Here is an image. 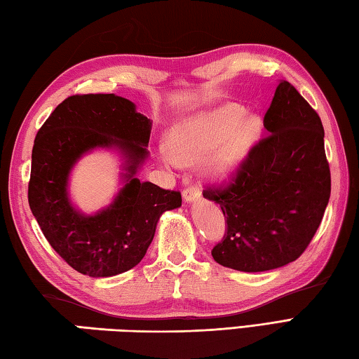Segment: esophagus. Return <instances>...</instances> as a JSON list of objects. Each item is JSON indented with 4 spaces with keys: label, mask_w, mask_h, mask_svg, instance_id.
<instances>
[{
    "label": "esophagus",
    "mask_w": 359,
    "mask_h": 359,
    "mask_svg": "<svg viewBox=\"0 0 359 359\" xmlns=\"http://www.w3.org/2000/svg\"><path fill=\"white\" fill-rule=\"evenodd\" d=\"M201 199V190L199 187H190L184 190V201L185 202H196Z\"/></svg>",
    "instance_id": "esophagus-1"
}]
</instances>
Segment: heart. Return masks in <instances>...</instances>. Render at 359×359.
Returning <instances> with one entry per match:
<instances>
[{
	"label": "heart",
	"mask_w": 359,
	"mask_h": 359,
	"mask_svg": "<svg viewBox=\"0 0 359 359\" xmlns=\"http://www.w3.org/2000/svg\"><path fill=\"white\" fill-rule=\"evenodd\" d=\"M262 133L264 122L257 114H246L237 103H224L175 122L168 132V146H160L157 155L171 169L202 158L207 177L226 180L250 157Z\"/></svg>",
	"instance_id": "1"
}]
</instances>
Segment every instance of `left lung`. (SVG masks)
Returning a JSON list of instances; mask_svg holds the SVG:
<instances>
[{"mask_svg":"<svg viewBox=\"0 0 359 359\" xmlns=\"http://www.w3.org/2000/svg\"><path fill=\"white\" fill-rule=\"evenodd\" d=\"M260 140L226 188L204 198L219 204L227 232L215 262L246 273L269 271L302 256L322 223L331 193L325 132L318 114L281 80Z\"/></svg>","mask_w":359,"mask_h":359,"instance_id":"8db88e82","label":"left lung"}]
</instances>
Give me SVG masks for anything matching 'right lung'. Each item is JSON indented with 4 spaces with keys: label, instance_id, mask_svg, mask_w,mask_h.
<instances>
[{
    "label": "right lung",
    "instance_id": "add662e5",
    "mask_svg": "<svg viewBox=\"0 0 359 359\" xmlns=\"http://www.w3.org/2000/svg\"><path fill=\"white\" fill-rule=\"evenodd\" d=\"M152 121L114 94L72 95L37 132L28 201L51 248L76 271L109 278L138 265L152 243L161 215L182 205L179 191L141 182L149 158ZM113 150L121 160V188L95 214L69 199V174L84 154Z\"/></svg>",
    "mask_w": 359,
    "mask_h": 359
}]
</instances>
